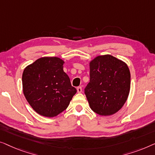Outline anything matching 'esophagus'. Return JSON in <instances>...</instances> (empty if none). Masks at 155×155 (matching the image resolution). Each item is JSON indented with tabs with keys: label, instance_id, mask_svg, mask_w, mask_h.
<instances>
[{
	"label": "esophagus",
	"instance_id": "obj_1",
	"mask_svg": "<svg viewBox=\"0 0 155 155\" xmlns=\"http://www.w3.org/2000/svg\"><path fill=\"white\" fill-rule=\"evenodd\" d=\"M77 92L78 93H80L82 92V88H81V86L78 87V88H77Z\"/></svg>",
	"mask_w": 155,
	"mask_h": 155
}]
</instances>
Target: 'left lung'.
Segmentation results:
<instances>
[{
    "label": "left lung",
    "mask_w": 155,
    "mask_h": 155,
    "mask_svg": "<svg viewBox=\"0 0 155 155\" xmlns=\"http://www.w3.org/2000/svg\"><path fill=\"white\" fill-rule=\"evenodd\" d=\"M90 82L85 94L93 112L110 116L127 100L130 74L127 64L110 55H100L90 62Z\"/></svg>",
    "instance_id": "left-lung-1"
}]
</instances>
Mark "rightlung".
Segmentation results:
<instances>
[{
    "mask_svg": "<svg viewBox=\"0 0 155 155\" xmlns=\"http://www.w3.org/2000/svg\"><path fill=\"white\" fill-rule=\"evenodd\" d=\"M64 63L57 57H43L28 65L23 71L24 95L41 116L54 117L60 114L77 93L63 70Z\"/></svg>",
    "mask_w": 155,
    "mask_h": 155,
    "instance_id": "1",
    "label": "right lung"
}]
</instances>
